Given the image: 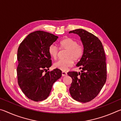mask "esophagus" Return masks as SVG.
<instances>
[{
    "label": "esophagus",
    "mask_w": 121,
    "mask_h": 121,
    "mask_svg": "<svg viewBox=\"0 0 121 121\" xmlns=\"http://www.w3.org/2000/svg\"><path fill=\"white\" fill-rule=\"evenodd\" d=\"M67 75V73L66 72H65V71H62V76H65Z\"/></svg>",
    "instance_id": "1"
}]
</instances>
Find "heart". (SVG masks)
Segmentation results:
<instances>
[{"mask_svg": "<svg viewBox=\"0 0 121 121\" xmlns=\"http://www.w3.org/2000/svg\"><path fill=\"white\" fill-rule=\"evenodd\" d=\"M59 48L61 50H67L64 60H60L53 65L54 68L62 71H66L73 65V61H79L84 54V46L78 43L75 39L67 37L59 42ZM59 50L54 44H52L48 48V53L53 59H56L59 55Z\"/></svg>", "mask_w": 121, "mask_h": 121, "instance_id": "heart-1", "label": "heart"}]
</instances>
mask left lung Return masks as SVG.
I'll return each instance as SVG.
<instances>
[{"label": "left lung", "mask_w": 121, "mask_h": 121, "mask_svg": "<svg viewBox=\"0 0 121 121\" xmlns=\"http://www.w3.org/2000/svg\"><path fill=\"white\" fill-rule=\"evenodd\" d=\"M80 36L84 54L77 66L81 73L69 71L72 78L69 88L73 99L81 102L91 101L98 95L107 79L106 56L101 41L93 34L82 29L69 31Z\"/></svg>", "instance_id": "left-lung-1"}]
</instances>
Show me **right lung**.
<instances>
[{
  "mask_svg": "<svg viewBox=\"0 0 121 121\" xmlns=\"http://www.w3.org/2000/svg\"><path fill=\"white\" fill-rule=\"evenodd\" d=\"M58 38L49 32L36 31L28 35L18 48V84L26 97L34 101L46 99L53 83L62 75L59 69L48 71L52 65L48 48Z\"/></svg>",
  "mask_w": 121,
  "mask_h": 121,
  "instance_id": "right-lung-1",
  "label": "right lung"
}]
</instances>
